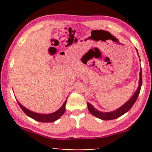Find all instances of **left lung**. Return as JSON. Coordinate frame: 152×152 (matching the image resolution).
Here are the masks:
<instances>
[{
  "label": "left lung",
  "instance_id": "left-lung-1",
  "mask_svg": "<svg viewBox=\"0 0 152 152\" xmlns=\"http://www.w3.org/2000/svg\"><path fill=\"white\" fill-rule=\"evenodd\" d=\"M137 53H138V50H137ZM139 57V55H138ZM140 58V57H139ZM142 84V69H140V80H139V84L138 87L137 88L136 92L134 93V94L133 95V96L126 102L120 107L119 109L115 110L111 112H102L99 111L96 109H95L93 107V106L90 103H87L88 105V109L90 113L92 114L93 115L95 116V117L99 118V119L103 120H113L115 118H118L120 117V116L124 115V113H126V112L129 111L132 109L133 105L134 104V103L136 102L137 98H138L139 93H140L141 86Z\"/></svg>",
  "mask_w": 152,
  "mask_h": 152
}]
</instances>
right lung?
Instances as JSON below:
<instances>
[{"instance_id": "right-lung-1", "label": "right lung", "mask_w": 152, "mask_h": 152, "mask_svg": "<svg viewBox=\"0 0 152 152\" xmlns=\"http://www.w3.org/2000/svg\"><path fill=\"white\" fill-rule=\"evenodd\" d=\"M66 102H67V99L64 102L63 105H62L61 108H59L57 111L49 114L37 113H35V112L31 111L30 110H28V109H26V107H24L23 106H22L18 101L17 102L18 104V105H19V107H20V109L23 110V111L27 115L29 116V117L32 118V119L41 122H53L59 119V118L61 117L62 115H64V113H65Z\"/></svg>"}]
</instances>
